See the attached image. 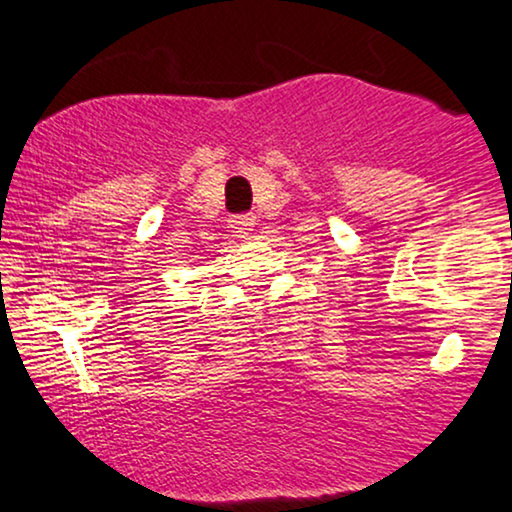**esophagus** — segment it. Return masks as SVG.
<instances>
[{"label": "esophagus", "instance_id": "esophagus-1", "mask_svg": "<svg viewBox=\"0 0 512 512\" xmlns=\"http://www.w3.org/2000/svg\"><path fill=\"white\" fill-rule=\"evenodd\" d=\"M227 222H230L232 232L237 234V237H249L251 230H254V225H256V218L251 213H244V215H232Z\"/></svg>", "mask_w": 512, "mask_h": 512}]
</instances>
